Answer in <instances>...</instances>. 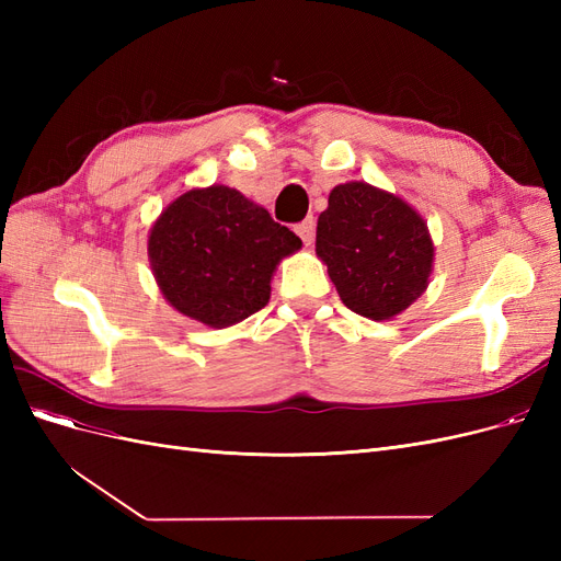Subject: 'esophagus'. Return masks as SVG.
Returning <instances> with one entry per match:
<instances>
[{
    "label": "esophagus",
    "mask_w": 561,
    "mask_h": 561,
    "mask_svg": "<svg viewBox=\"0 0 561 561\" xmlns=\"http://www.w3.org/2000/svg\"><path fill=\"white\" fill-rule=\"evenodd\" d=\"M295 231L299 233V239L304 241V245H311L313 239H316V219L307 217V219H304V222H299L295 227Z\"/></svg>",
    "instance_id": "esophagus-1"
}]
</instances>
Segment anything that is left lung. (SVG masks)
Masks as SVG:
<instances>
[{"instance_id": "left-lung-1", "label": "left lung", "mask_w": 561, "mask_h": 561, "mask_svg": "<svg viewBox=\"0 0 561 561\" xmlns=\"http://www.w3.org/2000/svg\"><path fill=\"white\" fill-rule=\"evenodd\" d=\"M316 254L351 311L390 320L428 287L435 248L410 203L367 182H346L334 186L318 217Z\"/></svg>"}]
</instances>
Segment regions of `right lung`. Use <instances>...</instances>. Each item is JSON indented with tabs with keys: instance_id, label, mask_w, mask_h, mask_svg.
Masks as SVG:
<instances>
[{
	"instance_id": "right-lung-1",
	"label": "right lung",
	"mask_w": 561,
	"mask_h": 561,
	"mask_svg": "<svg viewBox=\"0 0 561 561\" xmlns=\"http://www.w3.org/2000/svg\"><path fill=\"white\" fill-rule=\"evenodd\" d=\"M299 248V236L225 184L178 196L147 241L163 297L210 328L236 325L264 309L278 262Z\"/></svg>"
}]
</instances>
